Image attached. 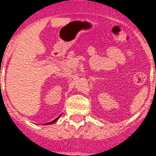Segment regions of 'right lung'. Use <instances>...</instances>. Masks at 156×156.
I'll list each match as a JSON object with an SVG mask.
<instances>
[{"label": "right lung", "mask_w": 156, "mask_h": 156, "mask_svg": "<svg viewBox=\"0 0 156 156\" xmlns=\"http://www.w3.org/2000/svg\"><path fill=\"white\" fill-rule=\"evenodd\" d=\"M62 115V114H60L59 115H58L57 117L56 118V119H53V120H52L51 122H48V123H46V124H44V125H52V124H53V123H55V122H56V121L58 120V119H59V117H60V116Z\"/></svg>", "instance_id": "obj_1"}]
</instances>
